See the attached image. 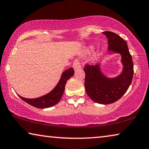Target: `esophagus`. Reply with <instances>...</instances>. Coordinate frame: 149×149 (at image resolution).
I'll return each instance as SVG.
<instances>
[{"instance_id":"obj_1","label":"esophagus","mask_w":149,"mask_h":149,"mask_svg":"<svg viewBox=\"0 0 149 149\" xmlns=\"http://www.w3.org/2000/svg\"><path fill=\"white\" fill-rule=\"evenodd\" d=\"M73 68H74V70H77L79 69H81V65H80L79 62H78V60H75L74 61V63H73Z\"/></svg>"}]
</instances>
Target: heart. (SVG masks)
<instances>
[{"label": "heart", "mask_w": 149, "mask_h": 149, "mask_svg": "<svg viewBox=\"0 0 149 149\" xmlns=\"http://www.w3.org/2000/svg\"><path fill=\"white\" fill-rule=\"evenodd\" d=\"M93 48H94L93 45H89V46H87L86 48V49H85V53L89 54L90 52H91L92 51H93ZM101 55H102V51H101V49L96 50L91 56V61L95 62V61L97 60L98 59L101 57Z\"/></svg>", "instance_id": "1"}]
</instances>
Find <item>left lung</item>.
<instances>
[{
  "label": "left lung",
  "mask_w": 149,
  "mask_h": 149,
  "mask_svg": "<svg viewBox=\"0 0 149 149\" xmlns=\"http://www.w3.org/2000/svg\"><path fill=\"white\" fill-rule=\"evenodd\" d=\"M103 34L108 39V51L110 55L121 56L122 71L116 77H110L103 74L101 63L96 65H86L85 88L88 96L100 104H111L119 100L131 84L133 77V62L126 41L117 34L106 31Z\"/></svg>",
  "instance_id": "obj_1"
}]
</instances>
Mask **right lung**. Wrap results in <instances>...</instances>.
Returning a JSON list of instances; mask_svg holds the SVG:
<instances>
[{
  "label": "right lung",
  "instance_id": "1",
  "mask_svg": "<svg viewBox=\"0 0 149 149\" xmlns=\"http://www.w3.org/2000/svg\"><path fill=\"white\" fill-rule=\"evenodd\" d=\"M74 74V70L72 68L63 72L58 83L55 87L46 95L33 99L25 98L18 95V96L28 104L39 109H46L53 107L58 103L62 97L65 90V86L67 81Z\"/></svg>",
  "mask_w": 149,
  "mask_h": 149
}]
</instances>
